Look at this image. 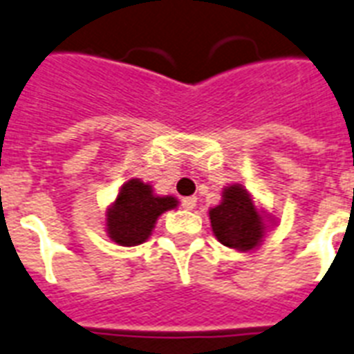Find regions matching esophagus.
<instances>
[{
  "label": "esophagus",
  "mask_w": 354,
  "mask_h": 354,
  "mask_svg": "<svg viewBox=\"0 0 354 354\" xmlns=\"http://www.w3.org/2000/svg\"><path fill=\"white\" fill-rule=\"evenodd\" d=\"M197 206V198L195 197H185L184 201H182V208L184 210H193Z\"/></svg>",
  "instance_id": "obj_1"
}]
</instances>
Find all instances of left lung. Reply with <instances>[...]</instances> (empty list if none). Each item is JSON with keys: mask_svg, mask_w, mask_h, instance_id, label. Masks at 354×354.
<instances>
[{"mask_svg": "<svg viewBox=\"0 0 354 354\" xmlns=\"http://www.w3.org/2000/svg\"><path fill=\"white\" fill-rule=\"evenodd\" d=\"M208 217L217 242L238 253L257 250L276 227V219L238 182L225 185L221 201L208 210Z\"/></svg>", "mask_w": 354, "mask_h": 354, "instance_id": "8db88e82", "label": "left lung"}]
</instances>
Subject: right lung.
Listing matches in <instances>:
<instances>
[{
  "label": "right lung",
  "instance_id": "1",
  "mask_svg": "<svg viewBox=\"0 0 354 354\" xmlns=\"http://www.w3.org/2000/svg\"><path fill=\"white\" fill-rule=\"evenodd\" d=\"M178 204L174 195H157L151 184L129 178L104 210V232L118 245H140L151 236L157 219Z\"/></svg>",
  "mask_w": 354,
  "mask_h": 354
}]
</instances>
